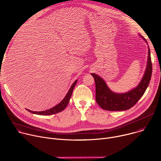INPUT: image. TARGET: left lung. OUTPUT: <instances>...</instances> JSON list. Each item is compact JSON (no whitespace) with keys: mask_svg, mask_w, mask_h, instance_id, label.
Returning <instances> with one entry per match:
<instances>
[{"mask_svg":"<svg viewBox=\"0 0 161 161\" xmlns=\"http://www.w3.org/2000/svg\"><path fill=\"white\" fill-rule=\"evenodd\" d=\"M142 37L147 42V40ZM152 64L148 47V61L145 73L140 84L133 90L123 94L113 92L105 81L96 74H91L96 84V101L104 110L108 111L125 110L133 107L145 93L151 79Z\"/></svg>","mask_w":161,"mask_h":161,"instance_id":"8db88e82","label":"left lung"}]
</instances>
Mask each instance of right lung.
I'll list each match as a JSON object with an SVG mask.
<instances>
[{"mask_svg":"<svg viewBox=\"0 0 161 161\" xmlns=\"http://www.w3.org/2000/svg\"><path fill=\"white\" fill-rule=\"evenodd\" d=\"M77 82V80H75L74 84L72 85L71 87L70 88L68 93L67 94V95L65 96V97L64 98V99L56 106L54 107L53 108L49 109L47 110H45V111H42V112H34V111H31L29 110L28 109H26L28 111H29L30 112L32 113V114H37V115H52V114H57L59 113L61 111H63L64 109L66 108V107L67 106V105L69 103L70 99L71 96L72 94V92L74 90V88L75 87V86L76 85Z\"/></svg>","mask_w":161,"mask_h":161,"instance_id":"1","label":"right lung"}]
</instances>
